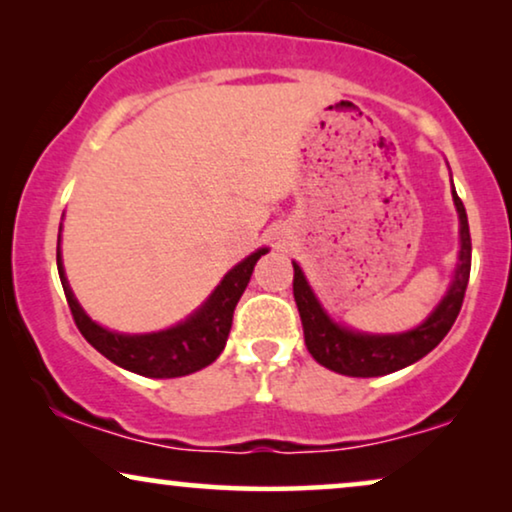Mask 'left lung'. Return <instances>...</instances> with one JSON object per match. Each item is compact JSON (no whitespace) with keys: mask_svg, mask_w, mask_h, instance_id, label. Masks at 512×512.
<instances>
[{"mask_svg":"<svg viewBox=\"0 0 512 512\" xmlns=\"http://www.w3.org/2000/svg\"><path fill=\"white\" fill-rule=\"evenodd\" d=\"M454 204L461 218V256L456 268L454 282L442 298V303L433 310L421 327L395 336H369L355 334V331L338 327L329 320L322 305L317 303L313 289L305 282L303 272L294 263V298L298 315L303 322V336L308 353L315 357L322 367H327L343 376H383L393 374L397 369L409 367L421 357H426L444 336L449 334L451 324L461 313L463 296L468 289L470 258H473V244H470V228L466 207L454 190Z\"/></svg>","mask_w":512,"mask_h":512,"instance_id":"left-lung-1","label":"left lung"}]
</instances>
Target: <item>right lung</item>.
<instances>
[{
    "label": "right lung",
    "instance_id": "obj_1",
    "mask_svg": "<svg viewBox=\"0 0 512 512\" xmlns=\"http://www.w3.org/2000/svg\"><path fill=\"white\" fill-rule=\"evenodd\" d=\"M263 254H268V249H258L256 254L237 263L223 277V282L209 296V301L195 315L178 324V327L143 336L115 334V331H108L98 327L96 322H91L84 310L79 308L77 298L72 296L70 284L65 280L61 242L56 247V263L72 320H75L77 329L82 331V336L94 345L98 353L108 357L110 362L119 364V367L134 371V374L150 378H176L209 367L223 353L232 327L235 305L244 294V289H247L254 265Z\"/></svg>",
    "mask_w": 512,
    "mask_h": 512
}]
</instances>
